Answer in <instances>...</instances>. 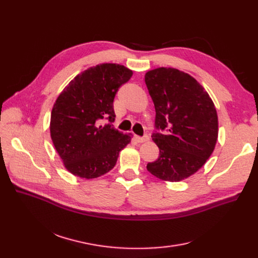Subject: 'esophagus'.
Instances as JSON below:
<instances>
[{
  "instance_id": "obj_1",
  "label": "esophagus",
  "mask_w": 258,
  "mask_h": 258,
  "mask_svg": "<svg viewBox=\"0 0 258 258\" xmlns=\"http://www.w3.org/2000/svg\"><path fill=\"white\" fill-rule=\"evenodd\" d=\"M134 139H136V141L138 142V143H144V142H147L149 140V138L147 137V136H144V137H138V136H136L134 137Z\"/></svg>"
}]
</instances>
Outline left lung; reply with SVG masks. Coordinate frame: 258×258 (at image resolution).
<instances>
[{"label": "left lung", "instance_id": "8db88e82", "mask_svg": "<svg viewBox=\"0 0 258 258\" xmlns=\"http://www.w3.org/2000/svg\"><path fill=\"white\" fill-rule=\"evenodd\" d=\"M145 83L156 112L152 140L159 149L147 170L159 179L180 181L199 171L215 148V106L198 81L175 68L150 70Z\"/></svg>", "mask_w": 258, "mask_h": 258}]
</instances>
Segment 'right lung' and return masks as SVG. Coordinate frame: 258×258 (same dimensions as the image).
<instances>
[{"mask_svg": "<svg viewBox=\"0 0 258 258\" xmlns=\"http://www.w3.org/2000/svg\"><path fill=\"white\" fill-rule=\"evenodd\" d=\"M132 70L118 64H100L81 72L60 92L53 105L50 136L65 168L91 179L104 175L131 142L130 134L115 130L114 96ZM109 122L103 126L101 120Z\"/></svg>", "mask_w": 258, "mask_h": 258, "instance_id": "obj_1", "label": "right lung"}]
</instances>
